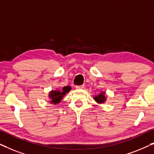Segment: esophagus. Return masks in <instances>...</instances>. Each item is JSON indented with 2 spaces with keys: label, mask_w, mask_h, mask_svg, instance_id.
<instances>
[{
  "label": "esophagus",
  "mask_w": 154,
  "mask_h": 154,
  "mask_svg": "<svg viewBox=\"0 0 154 154\" xmlns=\"http://www.w3.org/2000/svg\"><path fill=\"white\" fill-rule=\"evenodd\" d=\"M84 87H85V85H77L75 88H76L77 90H81V89H83Z\"/></svg>",
  "instance_id": "esophagus-1"
}]
</instances>
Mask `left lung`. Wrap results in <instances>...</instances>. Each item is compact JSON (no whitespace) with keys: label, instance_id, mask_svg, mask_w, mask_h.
I'll return each instance as SVG.
<instances>
[{"label":"left lung","instance_id":"8db88e82","mask_svg":"<svg viewBox=\"0 0 154 154\" xmlns=\"http://www.w3.org/2000/svg\"><path fill=\"white\" fill-rule=\"evenodd\" d=\"M107 97L105 95L104 92H101L100 94H98L97 95L94 97V100L96 101L99 104H103V103L106 102Z\"/></svg>","mask_w":154,"mask_h":154}]
</instances>
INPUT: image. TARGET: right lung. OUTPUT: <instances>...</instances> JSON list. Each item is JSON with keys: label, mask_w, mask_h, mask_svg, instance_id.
Masks as SVG:
<instances>
[{"label": "right lung", "mask_w": 154, "mask_h": 154, "mask_svg": "<svg viewBox=\"0 0 154 154\" xmlns=\"http://www.w3.org/2000/svg\"><path fill=\"white\" fill-rule=\"evenodd\" d=\"M71 90V88L70 86H65L62 88V90H52L49 92V98H50V102L52 104H57L61 102L65 94L67 92L70 91Z\"/></svg>", "instance_id": "obj_1"}]
</instances>
